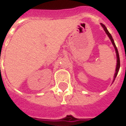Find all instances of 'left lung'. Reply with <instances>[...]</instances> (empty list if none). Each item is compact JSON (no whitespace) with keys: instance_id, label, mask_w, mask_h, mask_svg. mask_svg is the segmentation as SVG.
Masks as SVG:
<instances>
[{"instance_id":"left-lung-1","label":"left lung","mask_w":126,"mask_h":126,"mask_svg":"<svg viewBox=\"0 0 126 126\" xmlns=\"http://www.w3.org/2000/svg\"><path fill=\"white\" fill-rule=\"evenodd\" d=\"M101 25H102V27L104 28V31L105 32L107 33V34L108 35V36L109 37V38H110V40H111V41L112 43V44H113V46H114V47H115V50H116V58H117V64H116V73H115V75H114V81L115 80V79H116V76L118 74V72H119V68H120V58H119V52H118V50H117V47H116V46L115 45V43H114V39H113V38L111 36V35L110 34V33L108 32V30H107V29L106 28V27L104 26L103 24H101Z\"/></svg>"}]
</instances>
